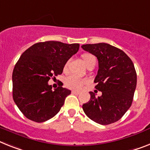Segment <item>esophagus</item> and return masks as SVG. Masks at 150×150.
<instances>
[{
	"label": "esophagus",
	"instance_id": "34e87169",
	"mask_svg": "<svg viewBox=\"0 0 150 150\" xmlns=\"http://www.w3.org/2000/svg\"><path fill=\"white\" fill-rule=\"evenodd\" d=\"M72 93H74V94H76V95H78L79 93H80V92H79V91H76V90H72Z\"/></svg>",
	"mask_w": 150,
	"mask_h": 150
}]
</instances>
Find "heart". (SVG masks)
<instances>
[{
  "label": "heart",
  "mask_w": 150,
  "mask_h": 150,
  "mask_svg": "<svg viewBox=\"0 0 150 150\" xmlns=\"http://www.w3.org/2000/svg\"><path fill=\"white\" fill-rule=\"evenodd\" d=\"M81 58H82L83 61L87 67L96 63V59H95L94 57L89 53L83 54L81 55ZM68 65H69V61H67L64 64V68H63L64 73L67 72ZM85 83H86V80L78 77V76H74V75H70V76H67L65 80L66 86H67L68 88L73 89V90H80Z\"/></svg>",
  "instance_id": "heart-1"
}]
</instances>
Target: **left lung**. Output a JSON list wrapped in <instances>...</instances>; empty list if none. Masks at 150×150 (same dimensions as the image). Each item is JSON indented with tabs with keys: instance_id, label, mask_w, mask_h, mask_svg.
Here are the masks:
<instances>
[{
	"instance_id": "obj_1",
	"label": "left lung",
	"mask_w": 150,
	"mask_h": 150,
	"mask_svg": "<svg viewBox=\"0 0 150 150\" xmlns=\"http://www.w3.org/2000/svg\"><path fill=\"white\" fill-rule=\"evenodd\" d=\"M82 48L97 57L99 70L94 80L95 88L102 92L100 96L90 92V100L83 105V110L99 124L117 122L133 103L137 86L133 61L122 50L105 43L85 44Z\"/></svg>"
}]
</instances>
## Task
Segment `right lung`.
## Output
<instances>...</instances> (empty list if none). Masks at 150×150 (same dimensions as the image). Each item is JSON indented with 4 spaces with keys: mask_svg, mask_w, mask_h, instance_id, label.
Segmentation results:
<instances>
[{
    "mask_svg": "<svg viewBox=\"0 0 150 150\" xmlns=\"http://www.w3.org/2000/svg\"><path fill=\"white\" fill-rule=\"evenodd\" d=\"M79 47V44L40 42L22 54L12 74L13 99L27 118L45 122L60 111L71 91L62 86L52 90L48 81L63 73L65 63Z\"/></svg>",
    "mask_w": 150,
    "mask_h": 150,
    "instance_id": "add662e5",
    "label": "right lung"
}]
</instances>
